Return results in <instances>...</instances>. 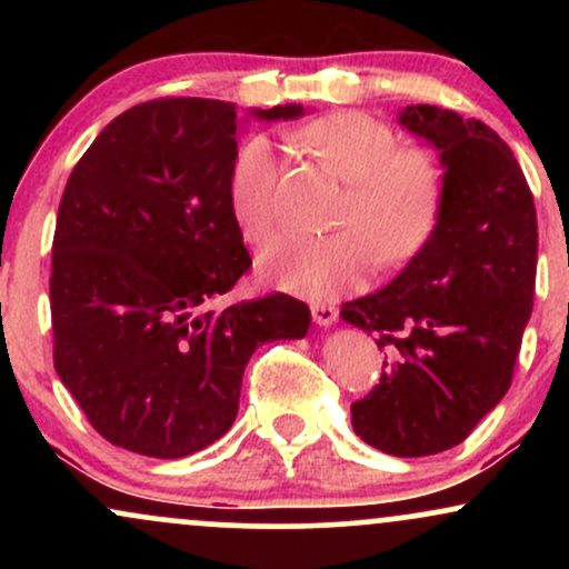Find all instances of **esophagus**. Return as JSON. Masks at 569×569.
Segmentation results:
<instances>
[{
    "label": "esophagus",
    "instance_id": "34e87169",
    "mask_svg": "<svg viewBox=\"0 0 569 569\" xmlns=\"http://www.w3.org/2000/svg\"><path fill=\"white\" fill-rule=\"evenodd\" d=\"M310 310H312V321H316L318 326H331V323H337L339 310H337L335 305L316 302V305H310Z\"/></svg>",
    "mask_w": 569,
    "mask_h": 569
}]
</instances>
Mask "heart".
Masks as SVG:
<instances>
[{
	"label": "heart",
	"instance_id": "b5f03b06",
	"mask_svg": "<svg viewBox=\"0 0 569 569\" xmlns=\"http://www.w3.org/2000/svg\"><path fill=\"white\" fill-rule=\"evenodd\" d=\"M299 143L348 181L339 224L329 234L286 232L259 257V272L278 289L329 299L363 283L377 251L388 264L420 251L439 221L443 168L426 147H398L388 122L363 112H335L299 130ZM280 158L264 136L240 147L227 181L238 230L251 243L278 224Z\"/></svg>",
	"mask_w": 569,
	"mask_h": 569
}]
</instances>
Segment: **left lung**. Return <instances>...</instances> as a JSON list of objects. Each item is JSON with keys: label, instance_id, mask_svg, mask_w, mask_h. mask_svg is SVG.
Segmentation results:
<instances>
[{"label": "left lung", "instance_id": "8db88e82", "mask_svg": "<svg viewBox=\"0 0 569 569\" xmlns=\"http://www.w3.org/2000/svg\"><path fill=\"white\" fill-rule=\"evenodd\" d=\"M403 128L439 149L443 200L426 246L342 321L388 350L380 385L350 407L380 452L422 457L468 439L511 388L538 270L532 192L508 143L481 120L415 103Z\"/></svg>", "mask_w": 569, "mask_h": 569}]
</instances>
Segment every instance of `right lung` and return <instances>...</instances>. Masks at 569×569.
<instances>
[{
    "mask_svg": "<svg viewBox=\"0 0 569 569\" xmlns=\"http://www.w3.org/2000/svg\"><path fill=\"white\" fill-rule=\"evenodd\" d=\"M251 114L272 122L305 109ZM234 136V103H139L98 133L58 206L56 371L90 426L136 455L211 447L234 422L253 350L310 329V307L289 293L208 307L251 267L227 200Z\"/></svg>",
    "mask_w": 569,
    "mask_h": 569,
    "instance_id": "add662e5",
    "label": "right lung"
}]
</instances>
